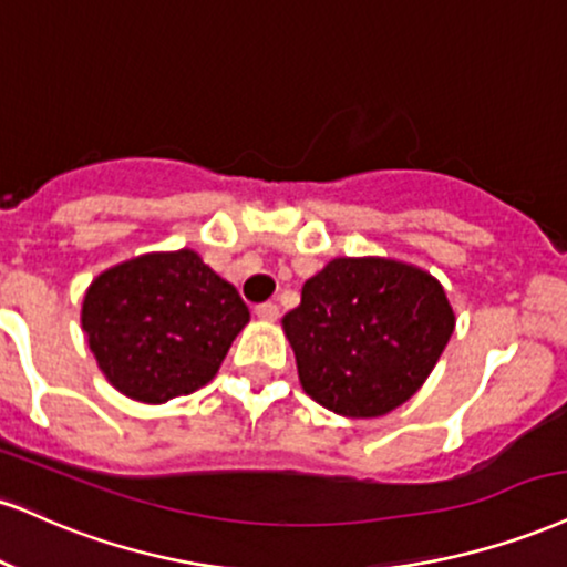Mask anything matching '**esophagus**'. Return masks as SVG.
I'll use <instances>...</instances> for the list:
<instances>
[{"label":"esophagus","instance_id":"esophagus-1","mask_svg":"<svg viewBox=\"0 0 567 567\" xmlns=\"http://www.w3.org/2000/svg\"><path fill=\"white\" fill-rule=\"evenodd\" d=\"M256 317L264 319V322H275V319L279 317V306L277 303H258L256 306Z\"/></svg>","mask_w":567,"mask_h":567}]
</instances>
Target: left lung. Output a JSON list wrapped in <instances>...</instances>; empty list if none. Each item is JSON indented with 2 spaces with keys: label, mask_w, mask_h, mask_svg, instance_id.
<instances>
[{
  "label": "left lung",
  "mask_w": 567,
  "mask_h": 567,
  "mask_svg": "<svg viewBox=\"0 0 567 567\" xmlns=\"http://www.w3.org/2000/svg\"><path fill=\"white\" fill-rule=\"evenodd\" d=\"M303 391L343 417H380L425 383L454 332L427 271L388 258H336L282 319Z\"/></svg>",
  "instance_id": "obj_1"
}]
</instances>
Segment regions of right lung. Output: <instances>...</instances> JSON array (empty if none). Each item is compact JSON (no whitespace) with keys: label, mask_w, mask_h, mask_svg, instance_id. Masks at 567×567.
I'll list each match as a JSON object with an SVG mask.
<instances>
[{"label":"right lung","mask_w":567,"mask_h":567,"mask_svg":"<svg viewBox=\"0 0 567 567\" xmlns=\"http://www.w3.org/2000/svg\"><path fill=\"white\" fill-rule=\"evenodd\" d=\"M250 313L193 250L113 266L86 290L81 324L105 378L145 404L206 385Z\"/></svg>","instance_id":"add662e5"}]
</instances>
